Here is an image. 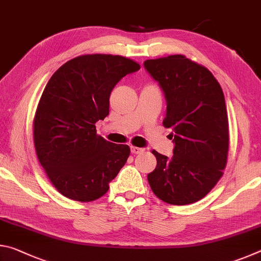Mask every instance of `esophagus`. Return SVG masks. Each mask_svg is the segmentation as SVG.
Returning <instances> with one entry per match:
<instances>
[{
	"label": "esophagus",
	"mask_w": 261,
	"mask_h": 261,
	"mask_svg": "<svg viewBox=\"0 0 261 261\" xmlns=\"http://www.w3.org/2000/svg\"><path fill=\"white\" fill-rule=\"evenodd\" d=\"M145 151V148H140V147H136V146H131V152L134 154H139L143 153Z\"/></svg>",
	"instance_id": "1"
}]
</instances>
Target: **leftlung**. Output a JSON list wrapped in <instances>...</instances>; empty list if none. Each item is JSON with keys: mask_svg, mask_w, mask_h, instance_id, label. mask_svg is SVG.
I'll list each match as a JSON object with an SVG mask.
<instances>
[{"mask_svg": "<svg viewBox=\"0 0 261 261\" xmlns=\"http://www.w3.org/2000/svg\"><path fill=\"white\" fill-rule=\"evenodd\" d=\"M144 67L167 101L165 127H171L174 155L156 151L147 175L154 194L170 205L193 204L222 177L227 165L229 125L220 84L208 69L184 55L147 60Z\"/></svg>", "mask_w": 261, "mask_h": 261, "instance_id": "8db88e82", "label": "left lung"}]
</instances>
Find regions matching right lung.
Here are the masks:
<instances>
[{"instance_id":"1","label":"right lung","mask_w":261,"mask_h":261,"mask_svg":"<svg viewBox=\"0 0 261 261\" xmlns=\"http://www.w3.org/2000/svg\"><path fill=\"white\" fill-rule=\"evenodd\" d=\"M139 69L120 55H83L64 63L47 83L33 121L34 147L64 197L99 199L125 165L130 147L96 135L95 123L108 116L115 85Z\"/></svg>"}]
</instances>
